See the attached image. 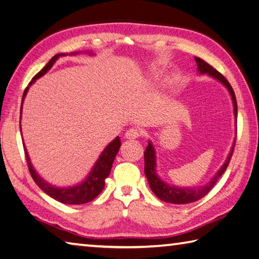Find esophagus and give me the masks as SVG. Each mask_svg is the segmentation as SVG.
<instances>
[{"label": "esophagus", "mask_w": 259, "mask_h": 259, "mask_svg": "<svg viewBox=\"0 0 259 259\" xmlns=\"http://www.w3.org/2000/svg\"><path fill=\"white\" fill-rule=\"evenodd\" d=\"M139 136H140V132L138 131L137 129H130L124 134V139L134 140V139H137V138Z\"/></svg>", "instance_id": "obj_1"}]
</instances>
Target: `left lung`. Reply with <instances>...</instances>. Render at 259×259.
Wrapping results in <instances>:
<instances>
[{
	"mask_svg": "<svg viewBox=\"0 0 259 259\" xmlns=\"http://www.w3.org/2000/svg\"><path fill=\"white\" fill-rule=\"evenodd\" d=\"M196 65H197V73L200 75H208L212 77L213 79L220 81L222 85H223L230 93V96L233 101V110H234V117H235V123H236V118H237V102L235 94H234V90L230 82L226 80V78L220 74L218 70L214 69L211 65L205 63L203 59L194 57ZM235 139L233 141L231 151L228 153L225 162L222 165L219 171L216 172L212 179L209 180L207 183L201 186H178L169 184L167 182L163 181L157 173V152H155V148L152 144V142L149 140L148 147L144 151V174L148 179V182L150 185V189L152 190L153 193L155 194L158 198L161 201L165 203H171V204H189L193 203L195 201H198L200 198L205 196L209 191L212 190L215 183L218 182V180L221 178L222 174L225 172L227 169V165L230 163L231 158L233 155L234 151V146H235Z\"/></svg>",
	"mask_w": 259,
	"mask_h": 259,
	"instance_id": "obj_1",
	"label": "left lung"
}]
</instances>
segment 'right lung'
<instances>
[{
	"instance_id": "obj_1",
	"label": "right lung",
	"mask_w": 259,
	"mask_h": 259,
	"mask_svg": "<svg viewBox=\"0 0 259 259\" xmlns=\"http://www.w3.org/2000/svg\"><path fill=\"white\" fill-rule=\"evenodd\" d=\"M81 53H86L89 56L95 55L92 51L76 52V53H70V54H65V53L57 54V55L54 56L51 61L48 62V64L45 66V67L33 78L31 82L28 83L26 89L24 90L23 99H22V104H21V118H20L21 132H22L21 119H22L23 102H24V99H25V97H26L29 87H31L33 83L38 79V78L44 76L47 71L53 67V65L56 63V61L59 57H64L67 55H70V56L78 55V54H81ZM23 146H24V150H25V155H26L29 172H31V176L35 181V183L39 186V189L43 190L47 195H50L51 197L54 198V200H56L58 202L64 203V204H70V205H78V204H85V203L93 201L94 198L97 197L100 194V192L104 190L105 180L110 174L112 163H113V161H115V158L119 151L120 146H121V142H120L119 137H116L110 143H108V146L104 150H102V152L100 153L99 158L97 159V161L95 162L94 166L92 167L90 172L87 174V177L83 179L81 182L76 183L74 185H69V186L54 185L52 183H48L46 180L41 178L39 176V173L34 169L31 158H29L27 149H26L25 143L24 142H23Z\"/></svg>"
}]
</instances>
